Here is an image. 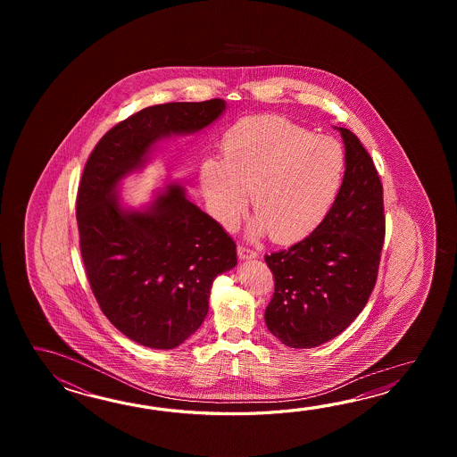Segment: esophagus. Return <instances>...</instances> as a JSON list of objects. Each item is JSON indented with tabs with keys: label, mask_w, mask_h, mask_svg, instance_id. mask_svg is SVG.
<instances>
[{
	"label": "esophagus",
	"mask_w": 457,
	"mask_h": 457,
	"mask_svg": "<svg viewBox=\"0 0 457 457\" xmlns=\"http://www.w3.org/2000/svg\"><path fill=\"white\" fill-rule=\"evenodd\" d=\"M237 253H238L240 260H254V258H258V253L252 250V248H248V246H243V245H238Z\"/></svg>",
	"instance_id": "obj_1"
}]
</instances>
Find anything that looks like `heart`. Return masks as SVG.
Masks as SVG:
<instances>
[{"mask_svg":"<svg viewBox=\"0 0 457 457\" xmlns=\"http://www.w3.org/2000/svg\"><path fill=\"white\" fill-rule=\"evenodd\" d=\"M345 156L330 137L313 136L289 119L243 117L224 137V158H207L201 186L227 228L238 224L248 191L258 212L254 232L276 242L299 240L320 224L340 189Z\"/></svg>","mask_w":457,"mask_h":457,"instance_id":"obj_1","label":"heart"}]
</instances>
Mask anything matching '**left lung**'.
<instances>
[{
    "mask_svg": "<svg viewBox=\"0 0 457 457\" xmlns=\"http://www.w3.org/2000/svg\"><path fill=\"white\" fill-rule=\"evenodd\" d=\"M345 176L328 214L289 250L264 256L274 294L268 330L291 348H315L348 328L376 286L386 237L382 183L360 138L338 127Z\"/></svg>",
    "mask_w": 457,
    "mask_h": 457,
    "instance_id": "left-lung-1",
    "label": "left lung"
}]
</instances>
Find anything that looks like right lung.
<instances>
[{
  "label": "right lung",
  "mask_w": 457,
  "mask_h": 457,
  "mask_svg": "<svg viewBox=\"0 0 457 457\" xmlns=\"http://www.w3.org/2000/svg\"><path fill=\"white\" fill-rule=\"evenodd\" d=\"M224 111V99L145 107L106 132L83 170L77 222L87 281L109 321L146 348L173 350L203 325L237 245L176 181L144 209H126L117 187L158 140L195 134Z\"/></svg>",
  "instance_id": "right-lung-1"
}]
</instances>
